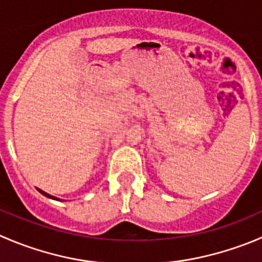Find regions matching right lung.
I'll return each instance as SVG.
<instances>
[{
    "label": "right lung",
    "instance_id": "1",
    "mask_svg": "<svg viewBox=\"0 0 262 262\" xmlns=\"http://www.w3.org/2000/svg\"><path fill=\"white\" fill-rule=\"evenodd\" d=\"M37 189H38V192H39V193H42V194H43V195H46V197H48V199H52V200H57V201H58V199H56V197H53V195L48 194V193L43 192V190H42V189H39V188H37Z\"/></svg>",
    "mask_w": 262,
    "mask_h": 262
}]
</instances>
